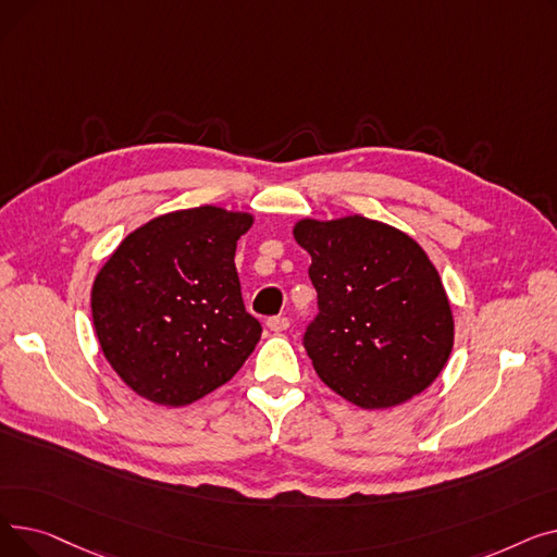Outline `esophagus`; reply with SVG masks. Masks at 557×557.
<instances>
[{
  "label": "esophagus",
  "instance_id": "obj_1",
  "mask_svg": "<svg viewBox=\"0 0 557 557\" xmlns=\"http://www.w3.org/2000/svg\"><path fill=\"white\" fill-rule=\"evenodd\" d=\"M267 327L271 332H286L288 330V318L286 315H273L267 320Z\"/></svg>",
  "mask_w": 557,
  "mask_h": 557
}]
</instances>
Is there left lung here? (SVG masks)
Returning a JSON list of instances; mask_svg holds the SVG:
<instances>
[{
	"instance_id": "8db88e82",
	"label": "left lung",
	"mask_w": 557,
	"mask_h": 557,
	"mask_svg": "<svg viewBox=\"0 0 557 557\" xmlns=\"http://www.w3.org/2000/svg\"><path fill=\"white\" fill-rule=\"evenodd\" d=\"M318 315L305 349L323 382L361 408L399 406L426 391L454 347L441 275L406 232L366 216L302 219Z\"/></svg>"
}]
</instances>
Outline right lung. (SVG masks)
<instances>
[{
    "label": "right lung",
    "instance_id": "right-lung-1",
    "mask_svg": "<svg viewBox=\"0 0 557 557\" xmlns=\"http://www.w3.org/2000/svg\"><path fill=\"white\" fill-rule=\"evenodd\" d=\"M252 214L214 205L162 214L116 246L92 284L103 357L139 397L187 406L237 374L261 336L234 250Z\"/></svg>",
    "mask_w": 557,
    "mask_h": 557
}]
</instances>
